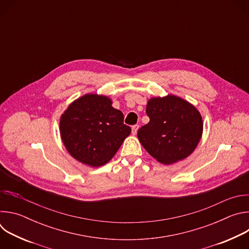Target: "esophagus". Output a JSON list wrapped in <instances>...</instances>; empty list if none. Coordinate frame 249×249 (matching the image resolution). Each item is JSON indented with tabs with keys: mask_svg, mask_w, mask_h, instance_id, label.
<instances>
[{
	"mask_svg": "<svg viewBox=\"0 0 249 249\" xmlns=\"http://www.w3.org/2000/svg\"><path fill=\"white\" fill-rule=\"evenodd\" d=\"M138 129H139V125H134V126H132V134H133V135H136Z\"/></svg>",
	"mask_w": 249,
	"mask_h": 249,
	"instance_id": "obj_1",
	"label": "esophagus"
}]
</instances>
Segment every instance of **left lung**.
I'll return each instance as SVG.
<instances>
[{"label":"left lung","mask_w":249,"mask_h":249,"mask_svg":"<svg viewBox=\"0 0 249 249\" xmlns=\"http://www.w3.org/2000/svg\"><path fill=\"white\" fill-rule=\"evenodd\" d=\"M146 112L150 122L138 130V139L153 158L170 164L193 153L203 133L202 116L194 105L168 94L149 99Z\"/></svg>","instance_id":"1"}]
</instances>
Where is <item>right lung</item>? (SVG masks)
<instances>
[{"instance_id": "1", "label": "right lung", "mask_w": 249, "mask_h": 249, "mask_svg": "<svg viewBox=\"0 0 249 249\" xmlns=\"http://www.w3.org/2000/svg\"><path fill=\"white\" fill-rule=\"evenodd\" d=\"M123 113L112 100L88 93L71 103L60 118V134L69 154L80 162L97 167L107 163L130 135Z\"/></svg>"}]
</instances>
